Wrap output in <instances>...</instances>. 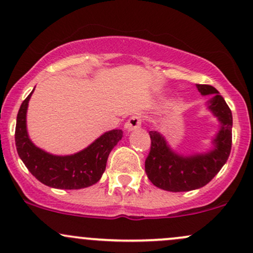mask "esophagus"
<instances>
[{
    "label": "esophagus",
    "mask_w": 253,
    "mask_h": 253,
    "mask_svg": "<svg viewBox=\"0 0 253 253\" xmlns=\"http://www.w3.org/2000/svg\"><path fill=\"white\" fill-rule=\"evenodd\" d=\"M141 126V119L138 115H133L132 118H129V120L125 124V128L127 130H135L139 129Z\"/></svg>",
    "instance_id": "esophagus-1"
}]
</instances>
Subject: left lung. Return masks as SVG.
Wrapping results in <instances>:
<instances>
[{"label": "left lung", "instance_id": "left-lung-1", "mask_svg": "<svg viewBox=\"0 0 253 253\" xmlns=\"http://www.w3.org/2000/svg\"><path fill=\"white\" fill-rule=\"evenodd\" d=\"M196 88L203 96H211L207 108L219 121V130L211 140L213 149L193 155L177 153L161 133L150 130L151 150L145 161V171L152 184L163 190L178 193L205 187L221 170L231 153V109L214 86L196 84Z\"/></svg>", "mask_w": 253, "mask_h": 253}]
</instances>
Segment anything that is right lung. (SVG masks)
Returning <instances> with one entry per match:
<instances>
[{
	"label": "right lung",
	"instance_id": "add662e5",
	"mask_svg": "<svg viewBox=\"0 0 253 253\" xmlns=\"http://www.w3.org/2000/svg\"><path fill=\"white\" fill-rule=\"evenodd\" d=\"M34 89L20 107L16 118L15 145L21 161L38 181L56 189H82L100 181L110 151L123 138V130L112 129L98 136L80 152L56 156L36 146L27 132V108Z\"/></svg>",
	"mask_w": 253,
	"mask_h": 253
}]
</instances>
